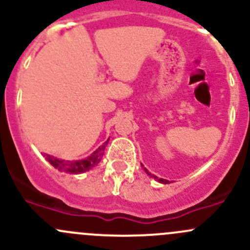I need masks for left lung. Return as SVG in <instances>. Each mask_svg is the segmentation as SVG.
Returning <instances> with one entry per match:
<instances>
[{
	"label": "left lung",
	"mask_w": 250,
	"mask_h": 250,
	"mask_svg": "<svg viewBox=\"0 0 250 250\" xmlns=\"http://www.w3.org/2000/svg\"><path fill=\"white\" fill-rule=\"evenodd\" d=\"M144 169H145V168H144ZM145 172H146V174H148V175H151V174L148 173V170H147V169H145ZM152 178H155L156 180H158V181H160V183H162V184H168V183H169V181L166 180V179H161V178L158 179L157 176H155V175H152Z\"/></svg>",
	"instance_id": "8db88e82"
}]
</instances>
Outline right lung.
<instances>
[{
    "instance_id": "obj_1",
    "label": "right lung",
    "mask_w": 250,
    "mask_h": 250,
    "mask_svg": "<svg viewBox=\"0 0 250 250\" xmlns=\"http://www.w3.org/2000/svg\"><path fill=\"white\" fill-rule=\"evenodd\" d=\"M109 140L104 144V145L100 146L98 150H95L89 157L84 158V160H78V161H65V160H59L57 157H53L50 155H46V160L54 168H57L60 172H66L70 174H80L83 172H87V170L92 169L93 167L98 165L102 160L103 155H104L105 146L107 145Z\"/></svg>"
}]
</instances>
